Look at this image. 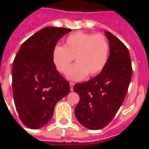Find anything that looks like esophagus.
<instances>
[{"mask_svg": "<svg viewBox=\"0 0 149 149\" xmlns=\"http://www.w3.org/2000/svg\"><path fill=\"white\" fill-rule=\"evenodd\" d=\"M69 84H70V86H71V91H72L73 90V86H74L75 84L73 83V82H70Z\"/></svg>", "mask_w": 149, "mask_h": 149, "instance_id": "1", "label": "esophagus"}]
</instances>
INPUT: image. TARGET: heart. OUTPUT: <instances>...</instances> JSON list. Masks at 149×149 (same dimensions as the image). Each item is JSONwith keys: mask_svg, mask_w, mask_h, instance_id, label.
Segmentation results:
<instances>
[{"mask_svg": "<svg viewBox=\"0 0 149 149\" xmlns=\"http://www.w3.org/2000/svg\"><path fill=\"white\" fill-rule=\"evenodd\" d=\"M109 45L102 33L76 32L66 37L63 46L56 45L52 52V60L61 73L68 71L73 61L77 64L69 69L67 77L71 80H81L87 74H99L106 65Z\"/></svg>", "mask_w": 149, "mask_h": 149, "instance_id": "1", "label": "heart"}]
</instances>
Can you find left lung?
I'll list each match as a JSON object with an SVG mask.
<instances>
[{"label": "left lung", "instance_id": "left-lung-1", "mask_svg": "<svg viewBox=\"0 0 149 149\" xmlns=\"http://www.w3.org/2000/svg\"><path fill=\"white\" fill-rule=\"evenodd\" d=\"M104 33L110 47L104 68L97 77L73 87L80 97L74 110L76 117L93 130L103 128L112 121L125 100L132 74L127 47L110 32Z\"/></svg>", "mask_w": 149, "mask_h": 149}]
</instances>
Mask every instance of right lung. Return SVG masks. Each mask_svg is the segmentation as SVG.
Wrapping results in <instances>:
<instances>
[{
	"label": "right lung",
	"instance_id": "add662e5",
	"mask_svg": "<svg viewBox=\"0 0 149 149\" xmlns=\"http://www.w3.org/2000/svg\"><path fill=\"white\" fill-rule=\"evenodd\" d=\"M70 29L46 27L21 45L13 63V92L17 111L28 128L37 129L52 118L56 104L70 85L56 70L52 52Z\"/></svg>",
	"mask_w": 149,
	"mask_h": 149
}]
</instances>
